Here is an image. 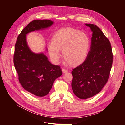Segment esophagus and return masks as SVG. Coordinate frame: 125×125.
I'll return each instance as SVG.
<instances>
[{"label": "esophagus", "mask_w": 125, "mask_h": 125, "mask_svg": "<svg viewBox=\"0 0 125 125\" xmlns=\"http://www.w3.org/2000/svg\"><path fill=\"white\" fill-rule=\"evenodd\" d=\"M62 73H67L68 72V70L67 69H62Z\"/></svg>", "instance_id": "esophagus-1"}]
</instances>
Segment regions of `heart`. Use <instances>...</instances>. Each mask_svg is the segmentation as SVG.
<instances>
[{
    "instance_id": "b5f03b06",
    "label": "heart",
    "mask_w": 125,
    "mask_h": 125,
    "mask_svg": "<svg viewBox=\"0 0 125 125\" xmlns=\"http://www.w3.org/2000/svg\"><path fill=\"white\" fill-rule=\"evenodd\" d=\"M90 46L89 36L85 33L71 28L60 29L53 36V41L47 43V48L52 62L57 64L61 57L60 50L66 62L78 65L87 57Z\"/></svg>"
}]
</instances>
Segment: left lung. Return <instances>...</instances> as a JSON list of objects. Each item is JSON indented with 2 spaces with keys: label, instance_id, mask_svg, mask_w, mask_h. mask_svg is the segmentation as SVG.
<instances>
[{
  "label": "left lung",
  "instance_id": "obj_1",
  "mask_svg": "<svg viewBox=\"0 0 125 125\" xmlns=\"http://www.w3.org/2000/svg\"><path fill=\"white\" fill-rule=\"evenodd\" d=\"M92 32L90 50L84 62L71 72V87L80 99L99 93L106 83L113 63L112 50L108 39L95 25L85 24Z\"/></svg>",
  "mask_w": 125,
  "mask_h": 125
}]
</instances>
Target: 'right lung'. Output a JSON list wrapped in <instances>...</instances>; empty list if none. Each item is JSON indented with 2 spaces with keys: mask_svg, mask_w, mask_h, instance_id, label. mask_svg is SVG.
<instances>
[{
  "mask_svg": "<svg viewBox=\"0 0 125 125\" xmlns=\"http://www.w3.org/2000/svg\"><path fill=\"white\" fill-rule=\"evenodd\" d=\"M54 23L50 20H33L22 30L15 45L13 62L19 80L25 90L39 97L47 95L56 79L62 75V71L59 66L52 65L44 52H32L26 36L31 32L46 29Z\"/></svg>",
  "mask_w": 125,
  "mask_h": 125,
  "instance_id": "obj_1",
  "label": "right lung"
}]
</instances>
